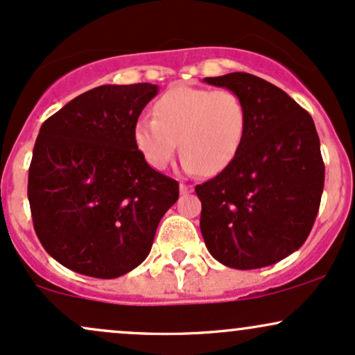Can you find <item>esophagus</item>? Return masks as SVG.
<instances>
[{"label": "esophagus", "mask_w": 355, "mask_h": 355, "mask_svg": "<svg viewBox=\"0 0 355 355\" xmlns=\"http://www.w3.org/2000/svg\"><path fill=\"white\" fill-rule=\"evenodd\" d=\"M191 191H193V187L187 185V183H180V193H182V195L191 193Z\"/></svg>", "instance_id": "obj_1"}]
</instances>
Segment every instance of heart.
<instances>
[{
	"label": "heart",
	"mask_w": 355,
	"mask_h": 355,
	"mask_svg": "<svg viewBox=\"0 0 355 355\" xmlns=\"http://www.w3.org/2000/svg\"><path fill=\"white\" fill-rule=\"evenodd\" d=\"M248 113L230 89L177 87L153 105V118H140L133 141L153 170L172 164L180 141L185 172L218 175L234 164L245 140Z\"/></svg>",
	"instance_id": "1"
}]
</instances>
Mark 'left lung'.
<instances>
[{"label": "left lung", "mask_w": 355, "mask_h": 355, "mask_svg": "<svg viewBox=\"0 0 355 355\" xmlns=\"http://www.w3.org/2000/svg\"><path fill=\"white\" fill-rule=\"evenodd\" d=\"M203 81L237 93L248 113L234 164L195 187L205 245L239 270L274 266L302 247L319 211L325 168L315 125L284 89L250 73Z\"/></svg>", "instance_id": "obj_1"}]
</instances>
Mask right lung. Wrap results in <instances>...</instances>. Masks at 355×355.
Masks as SVG:
<instances>
[{
  "mask_svg": "<svg viewBox=\"0 0 355 355\" xmlns=\"http://www.w3.org/2000/svg\"><path fill=\"white\" fill-rule=\"evenodd\" d=\"M158 87L103 85L73 98L40 128L28 173L35 232L56 262L116 279L152 250L178 182L157 172L133 126Z\"/></svg>",
  "mask_w": 355,
  "mask_h": 355,
  "instance_id": "1",
  "label": "right lung"
}]
</instances>
